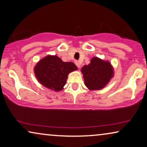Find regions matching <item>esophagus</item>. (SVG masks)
<instances>
[{"mask_svg":"<svg viewBox=\"0 0 147 147\" xmlns=\"http://www.w3.org/2000/svg\"><path fill=\"white\" fill-rule=\"evenodd\" d=\"M75 63H76V65H77V67H78V68H80V66H81V63H80V61H76Z\"/></svg>","mask_w":147,"mask_h":147,"instance_id":"obj_1","label":"esophagus"}]
</instances>
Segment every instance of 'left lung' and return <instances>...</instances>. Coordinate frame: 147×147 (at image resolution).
I'll list each match as a JSON object with an SVG mask.
<instances>
[{
    "label": "left lung",
    "mask_w": 147,
    "mask_h": 147,
    "mask_svg": "<svg viewBox=\"0 0 147 147\" xmlns=\"http://www.w3.org/2000/svg\"><path fill=\"white\" fill-rule=\"evenodd\" d=\"M85 85L90 90L103 89L114 77V68L108 61L94 57L81 69Z\"/></svg>",
    "instance_id": "8db88e82"
}]
</instances>
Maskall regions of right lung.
<instances>
[{
  "label": "right lung",
  "instance_id": "add662e5",
  "mask_svg": "<svg viewBox=\"0 0 147 147\" xmlns=\"http://www.w3.org/2000/svg\"><path fill=\"white\" fill-rule=\"evenodd\" d=\"M78 70L73 62H64L57 55H48L34 67L35 77L41 85L55 92L63 89L70 72Z\"/></svg>",
  "mask_w": 147,
  "mask_h": 147
}]
</instances>
